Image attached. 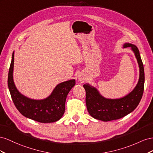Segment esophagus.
Segmentation results:
<instances>
[{"label":"esophagus","instance_id":"esophagus-1","mask_svg":"<svg viewBox=\"0 0 153 153\" xmlns=\"http://www.w3.org/2000/svg\"><path fill=\"white\" fill-rule=\"evenodd\" d=\"M78 79H79V81H80L81 82H83L85 81V77L82 74H79V76H78Z\"/></svg>","mask_w":153,"mask_h":153}]
</instances>
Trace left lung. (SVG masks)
Segmentation results:
<instances>
[{
  "mask_svg": "<svg viewBox=\"0 0 153 153\" xmlns=\"http://www.w3.org/2000/svg\"><path fill=\"white\" fill-rule=\"evenodd\" d=\"M129 47L134 52L139 65L140 77L138 84L131 92L118 99L104 98L94 87L88 84L84 85L87 110L94 119L104 122L121 119L132 112L140 101L144 90V69L137 47L130 43L124 45V47Z\"/></svg>",
  "mask_w": 153,
  "mask_h": 153,
  "instance_id": "1",
  "label": "left lung"
}]
</instances>
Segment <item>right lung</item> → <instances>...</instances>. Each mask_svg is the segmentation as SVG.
<instances>
[{"label": "right lung", "instance_id": "right-lung-1", "mask_svg": "<svg viewBox=\"0 0 153 153\" xmlns=\"http://www.w3.org/2000/svg\"><path fill=\"white\" fill-rule=\"evenodd\" d=\"M14 52L8 73L7 85L15 107L24 117L42 123L58 121L63 115L65 101L68 92L75 85L76 81L69 80L56 86L51 95L43 100H33L25 97L17 90L13 79Z\"/></svg>", "mask_w": 153, "mask_h": 153}]
</instances>
